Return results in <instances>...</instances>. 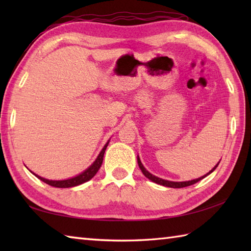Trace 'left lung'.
<instances>
[{
  "label": "left lung",
  "mask_w": 251,
  "mask_h": 251,
  "mask_svg": "<svg viewBox=\"0 0 251 251\" xmlns=\"http://www.w3.org/2000/svg\"><path fill=\"white\" fill-rule=\"evenodd\" d=\"M137 159H138V165H139V167H140V169H141V172H142V174L146 176V177L148 178V179H150L151 181H153V182H155V183H157V184H161V185H164V186H168V188H174V189H180V188H185V186H189V185H192V184H194V183H196V182H199L200 180H201V179H204L206 176H208L209 174H211L212 172H214V170L218 167V165H219V163H218L216 166L214 167V169H211L209 173H208L207 175H205V176H202V177H201V178H199V179H194V180H191V181H184V182H174V181H168V180H164V179H161V178H157V177H155V176H153L152 174H150L148 172V170L143 167V165H142V163H141V161H140V158H139V156H137Z\"/></svg>",
  "instance_id": "obj_1"
}]
</instances>
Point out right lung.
<instances>
[{
	"instance_id": "obj_1",
	"label": "right lung",
	"mask_w": 251,
	"mask_h": 251,
	"mask_svg": "<svg viewBox=\"0 0 251 251\" xmlns=\"http://www.w3.org/2000/svg\"><path fill=\"white\" fill-rule=\"evenodd\" d=\"M109 142L105 143L104 148L102 149V151L100 152V154L98 155L97 159L94 162V164L90 166L89 168H87L86 170H85L84 173H82L81 175L76 176V177L74 178H71V179H68V180H59V181H55V180H47V179H44L40 177V176L35 175L37 178L41 179L43 182L47 183L49 185H51V186H55V188H72V186H75V185H78V184H82L84 182H86V181L92 179L94 176L98 173L99 168L101 167V164H102V161H103V155H104V152H105V149L106 147H108Z\"/></svg>"
}]
</instances>
